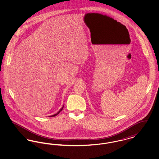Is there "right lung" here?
Returning a JSON list of instances; mask_svg holds the SVG:
<instances>
[{
	"label": "right lung",
	"instance_id": "add662e5",
	"mask_svg": "<svg viewBox=\"0 0 159 159\" xmlns=\"http://www.w3.org/2000/svg\"><path fill=\"white\" fill-rule=\"evenodd\" d=\"M63 108H64V106H63V107H62V108H61V109L60 110V111H58V113H57L55 114H53V115H52V116H50V117H54V116H57V115H58V114H59V113H60V111H62V109H63Z\"/></svg>",
	"mask_w": 159,
	"mask_h": 159
}]
</instances>
